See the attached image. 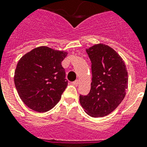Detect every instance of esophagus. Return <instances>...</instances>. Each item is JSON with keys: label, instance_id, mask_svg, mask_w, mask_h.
Wrapping results in <instances>:
<instances>
[{"label": "esophagus", "instance_id": "obj_1", "mask_svg": "<svg viewBox=\"0 0 147 147\" xmlns=\"http://www.w3.org/2000/svg\"><path fill=\"white\" fill-rule=\"evenodd\" d=\"M72 84L75 85V86H78V85L79 84V81H78V80H76V81H73V82H72Z\"/></svg>", "mask_w": 147, "mask_h": 147}]
</instances>
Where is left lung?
<instances>
[{"label": "left lung", "mask_w": 147, "mask_h": 147, "mask_svg": "<svg viewBox=\"0 0 147 147\" xmlns=\"http://www.w3.org/2000/svg\"><path fill=\"white\" fill-rule=\"evenodd\" d=\"M92 65L90 91L80 95L86 113L92 117L108 115L117 108L128 88V71L125 62L112 48L96 44L86 49Z\"/></svg>", "instance_id": "8db88e82"}]
</instances>
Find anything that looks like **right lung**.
I'll use <instances>...</instances> for the list:
<instances>
[{
	"label": "right lung",
	"mask_w": 147,
	"mask_h": 147,
	"mask_svg": "<svg viewBox=\"0 0 147 147\" xmlns=\"http://www.w3.org/2000/svg\"><path fill=\"white\" fill-rule=\"evenodd\" d=\"M68 53L40 46L25 54L17 63L14 83L26 105L46 112L56 105L68 85L61 65Z\"/></svg>",
	"instance_id": "add662e5"
}]
</instances>
